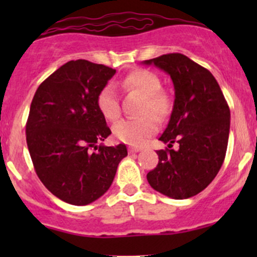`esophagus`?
<instances>
[{"label":"esophagus","mask_w":257,"mask_h":257,"mask_svg":"<svg viewBox=\"0 0 257 257\" xmlns=\"http://www.w3.org/2000/svg\"><path fill=\"white\" fill-rule=\"evenodd\" d=\"M128 150H129V153H132V154H133V153H138V152H141V148H136V147H129L128 148Z\"/></svg>","instance_id":"34e87169"}]
</instances>
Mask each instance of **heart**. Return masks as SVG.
Here are the masks:
<instances>
[{
  "label": "heart",
  "mask_w": 257,
  "mask_h": 257,
  "mask_svg": "<svg viewBox=\"0 0 257 257\" xmlns=\"http://www.w3.org/2000/svg\"><path fill=\"white\" fill-rule=\"evenodd\" d=\"M124 88L137 90L144 95L138 119H124L113 126V134L118 141L131 145H142L157 131L154 118L164 119L170 112V99L160 90L159 77L147 69H138L129 73L123 80ZM97 107L108 120H115L120 115L118 97L112 84H105L97 95ZM152 113L153 117L149 116Z\"/></svg>",
  "instance_id": "1"
}]
</instances>
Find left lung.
<instances>
[{
    "label": "left lung",
    "mask_w": 257,
    "mask_h": 257,
    "mask_svg": "<svg viewBox=\"0 0 257 257\" xmlns=\"http://www.w3.org/2000/svg\"><path fill=\"white\" fill-rule=\"evenodd\" d=\"M170 76L175 90L169 123L159 138V163L147 174L154 190L172 199H188L203 191L219 173L230 132V109L211 73L181 53L144 61Z\"/></svg>",
    "instance_id": "obj_1"
}]
</instances>
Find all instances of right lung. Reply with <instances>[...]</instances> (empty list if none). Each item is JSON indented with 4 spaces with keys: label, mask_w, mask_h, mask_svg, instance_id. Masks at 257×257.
Masks as SVG:
<instances>
[{
    "label": "right lung",
    "mask_w": 257,
    "mask_h": 257,
    "mask_svg": "<svg viewBox=\"0 0 257 257\" xmlns=\"http://www.w3.org/2000/svg\"><path fill=\"white\" fill-rule=\"evenodd\" d=\"M115 69L69 61L41 83L30 108L26 139L38 178L53 195L88 205L113 183L126 147L97 145L112 134L97 95Z\"/></svg>",
    "instance_id": "add662e5"
}]
</instances>
